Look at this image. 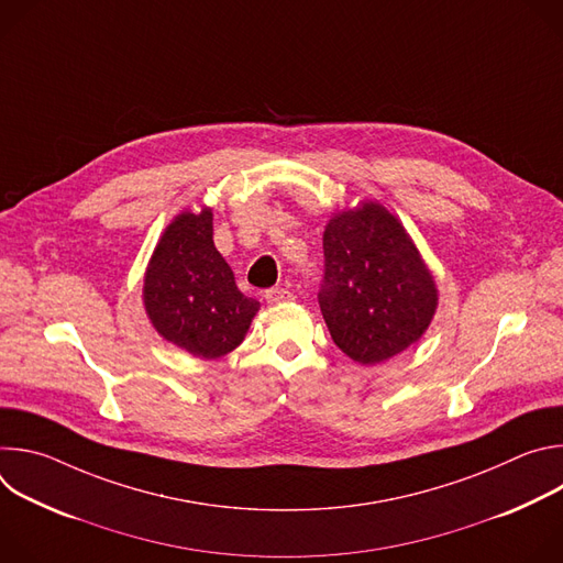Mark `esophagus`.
I'll list each match as a JSON object with an SVG mask.
<instances>
[{
    "mask_svg": "<svg viewBox=\"0 0 563 563\" xmlns=\"http://www.w3.org/2000/svg\"><path fill=\"white\" fill-rule=\"evenodd\" d=\"M296 296L289 291V289H283V287H274V289H267L265 291V300L269 305H285V302H291Z\"/></svg>",
    "mask_w": 563,
    "mask_h": 563,
    "instance_id": "obj_1",
    "label": "esophagus"
}]
</instances>
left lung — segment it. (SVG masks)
<instances>
[{
    "label": "left lung",
    "mask_w": 563,
    "mask_h": 563,
    "mask_svg": "<svg viewBox=\"0 0 563 563\" xmlns=\"http://www.w3.org/2000/svg\"><path fill=\"white\" fill-rule=\"evenodd\" d=\"M328 330L352 361L376 365L406 352L430 328L439 289L412 235L385 205L361 200L323 231Z\"/></svg>",
    "instance_id": "8db88e82"
}]
</instances>
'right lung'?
<instances>
[{
    "instance_id": "1",
    "label": "right lung",
    "mask_w": 563,
    "mask_h": 563,
    "mask_svg": "<svg viewBox=\"0 0 563 563\" xmlns=\"http://www.w3.org/2000/svg\"><path fill=\"white\" fill-rule=\"evenodd\" d=\"M142 302L153 330L167 343L207 361L245 341L261 309L235 287L213 245V211L185 209L165 227L148 258Z\"/></svg>"
}]
</instances>
